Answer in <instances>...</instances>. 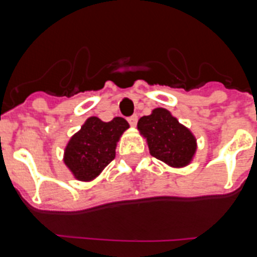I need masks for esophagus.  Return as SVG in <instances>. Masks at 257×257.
I'll use <instances>...</instances> for the list:
<instances>
[{"label":"esophagus","instance_id":"obj_1","mask_svg":"<svg viewBox=\"0 0 257 257\" xmlns=\"http://www.w3.org/2000/svg\"><path fill=\"white\" fill-rule=\"evenodd\" d=\"M127 121H128V123H130L131 126L135 127V126H136V123H138V115H136V114L131 115V117L127 118Z\"/></svg>","mask_w":257,"mask_h":257}]
</instances>
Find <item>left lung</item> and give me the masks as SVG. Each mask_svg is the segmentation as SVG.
<instances>
[{"instance_id": "left-lung-1", "label": "left lung", "mask_w": 257, "mask_h": 257, "mask_svg": "<svg viewBox=\"0 0 257 257\" xmlns=\"http://www.w3.org/2000/svg\"><path fill=\"white\" fill-rule=\"evenodd\" d=\"M138 128L147 138L152 156L172 167L187 166L196 153V138L167 109L157 108L142 117Z\"/></svg>"}]
</instances>
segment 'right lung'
Wrapping results in <instances>:
<instances>
[{
	"label": "right lung",
	"mask_w": 257,
	"mask_h": 257,
	"mask_svg": "<svg viewBox=\"0 0 257 257\" xmlns=\"http://www.w3.org/2000/svg\"><path fill=\"white\" fill-rule=\"evenodd\" d=\"M127 128L128 123L121 117L109 122L88 118L65 148L64 163L74 178L82 181L96 178L114 160L115 145Z\"/></svg>",
	"instance_id": "add662e5"
}]
</instances>
